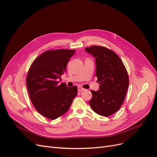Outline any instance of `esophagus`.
<instances>
[{"label":"esophagus","mask_w":157,"mask_h":157,"mask_svg":"<svg viewBox=\"0 0 157 157\" xmlns=\"http://www.w3.org/2000/svg\"><path fill=\"white\" fill-rule=\"evenodd\" d=\"M84 88H83L82 87H81V86L78 87V91H84Z\"/></svg>","instance_id":"34e87169"}]
</instances>
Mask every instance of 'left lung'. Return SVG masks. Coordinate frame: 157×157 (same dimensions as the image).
Here are the masks:
<instances>
[{"instance_id":"left-lung-1","label":"left lung","mask_w":157,"mask_h":157,"mask_svg":"<svg viewBox=\"0 0 157 157\" xmlns=\"http://www.w3.org/2000/svg\"><path fill=\"white\" fill-rule=\"evenodd\" d=\"M85 49L95 58L97 82L100 84L99 90H91L89 104L96 113L109 117L120 109L124 101L129 86L128 71L112 50L95 45Z\"/></svg>"}]
</instances>
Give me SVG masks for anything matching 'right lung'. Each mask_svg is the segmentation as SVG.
Masks as SVG:
<instances>
[{
	"label": "right lung",
	"instance_id": "add662e5",
	"mask_svg": "<svg viewBox=\"0 0 157 157\" xmlns=\"http://www.w3.org/2000/svg\"><path fill=\"white\" fill-rule=\"evenodd\" d=\"M75 52V49L48 50L34 60L28 72L26 86L31 101L40 115L51 120L67 112L77 94L76 86L69 87L58 81Z\"/></svg>",
	"mask_w": 157,
	"mask_h": 157
}]
</instances>
